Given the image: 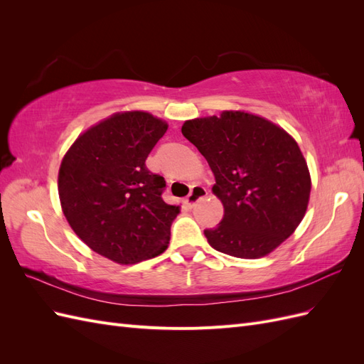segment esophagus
Masks as SVG:
<instances>
[{"mask_svg": "<svg viewBox=\"0 0 364 364\" xmlns=\"http://www.w3.org/2000/svg\"><path fill=\"white\" fill-rule=\"evenodd\" d=\"M208 196V191H206V188L205 186H200V185H194L193 186V190H191V193L186 196V199H185V203L188 205V206H194L197 202H199L200 199H205V197Z\"/></svg>", "mask_w": 364, "mask_h": 364, "instance_id": "34e87169", "label": "esophagus"}]
</instances>
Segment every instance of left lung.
I'll use <instances>...</instances> for the list:
<instances>
[{
	"mask_svg": "<svg viewBox=\"0 0 364 364\" xmlns=\"http://www.w3.org/2000/svg\"><path fill=\"white\" fill-rule=\"evenodd\" d=\"M182 134L211 167L213 193L223 203L208 243L226 255H269L299 226L311 193V176L294 138L267 118L246 111L186 119Z\"/></svg>",
	"mask_w": 364,
	"mask_h": 364,
	"instance_id": "8db88e82",
	"label": "left lung"
}]
</instances>
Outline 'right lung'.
Wrapping results in <instances>:
<instances>
[{
	"label": "right lung",
	"instance_id": "add662e5",
	"mask_svg": "<svg viewBox=\"0 0 364 364\" xmlns=\"http://www.w3.org/2000/svg\"><path fill=\"white\" fill-rule=\"evenodd\" d=\"M168 124L144 111L107 117L79 135L62 159L63 215L83 243L117 264L155 258L168 247L179 205L162 200V176L146 167Z\"/></svg>",
	"mask_w": 364,
	"mask_h": 364
}]
</instances>
